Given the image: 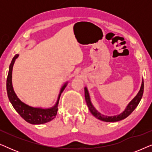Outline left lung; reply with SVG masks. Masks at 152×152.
<instances>
[{
    "label": "left lung",
    "instance_id": "8db88e82",
    "mask_svg": "<svg viewBox=\"0 0 152 152\" xmlns=\"http://www.w3.org/2000/svg\"><path fill=\"white\" fill-rule=\"evenodd\" d=\"M143 91H144V82H143V79L142 80V84H141V86L140 88V91H138V94L136 95V97L128 104V105L126 106V109L124 111L121 113L119 115H114V116H107L105 115H103L98 112L96 110V109L93 107L92 102L91 101L90 95H89V93L86 87L84 88V95H85V99H86V102L88 106L89 111L93 116H95V118L97 119L102 120L104 122H118L120 120H122L128 117L133 111H134V109L137 107V106L138 105L139 102H140L141 98H142V95H143Z\"/></svg>",
    "mask_w": 152,
    "mask_h": 152
}]
</instances>
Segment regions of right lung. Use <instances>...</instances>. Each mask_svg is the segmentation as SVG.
<instances>
[{
	"mask_svg": "<svg viewBox=\"0 0 152 152\" xmlns=\"http://www.w3.org/2000/svg\"><path fill=\"white\" fill-rule=\"evenodd\" d=\"M18 57V55H16L12 60L9 67V72L7 78V93L8 98L10 102L13 106L14 109L16 112L19 114L20 117L23 118L26 122L32 124H41L46 123L51 121L56 117L58 111V105H59V101L61 94L63 92L66 86H67L68 82H66L62 86L61 90H60L59 96H58L57 102L53 107L47 108V109H43L40 107H33L29 106L22 102L17 97V95L14 92L13 86H12V69L13 66L16 59Z\"/></svg>",
	"mask_w": 152,
	"mask_h": 152,
	"instance_id": "right-lung-1",
	"label": "right lung"
}]
</instances>
